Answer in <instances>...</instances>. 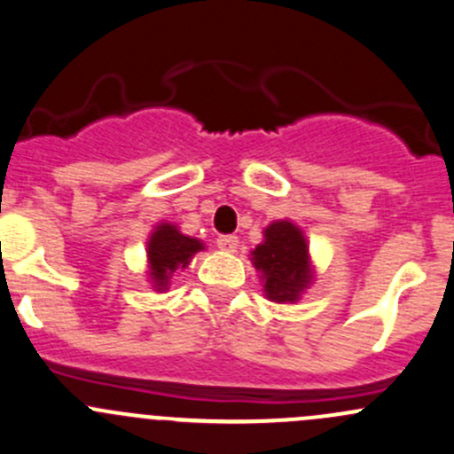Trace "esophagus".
Here are the masks:
<instances>
[{
  "instance_id": "esophagus-1",
  "label": "esophagus",
  "mask_w": 454,
  "mask_h": 454,
  "mask_svg": "<svg viewBox=\"0 0 454 454\" xmlns=\"http://www.w3.org/2000/svg\"><path fill=\"white\" fill-rule=\"evenodd\" d=\"M237 246H239V239L235 235H222L217 239V248L223 250V253H235Z\"/></svg>"
}]
</instances>
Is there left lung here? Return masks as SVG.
Here are the masks:
<instances>
[{"label": "left lung", "instance_id": "obj_1", "mask_svg": "<svg viewBox=\"0 0 454 454\" xmlns=\"http://www.w3.org/2000/svg\"><path fill=\"white\" fill-rule=\"evenodd\" d=\"M250 261L263 283L265 299L274 303H296L316 278L308 237L292 219L268 223Z\"/></svg>", "mask_w": 454, "mask_h": 454}]
</instances>
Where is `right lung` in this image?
I'll use <instances>...</instances> for the list:
<instances>
[{
	"label": "right lung",
	"mask_w": 454,
	"mask_h": 454,
	"mask_svg": "<svg viewBox=\"0 0 454 454\" xmlns=\"http://www.w3.org/2000/svg\"><path fill=\"white\" fill-rule=\"evenodd\" d=\"M204 248V241L184 235L176 223H155L146 239V278L151 287L155 292H167L173 274L189 268L191 259Z\"/></svg>",
	"instance_id": "1"
}]
</instances>
